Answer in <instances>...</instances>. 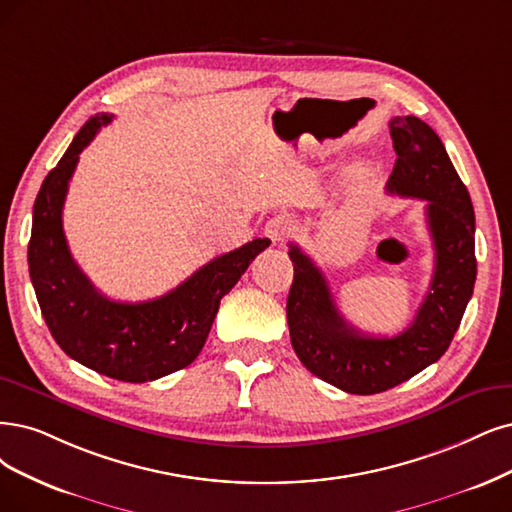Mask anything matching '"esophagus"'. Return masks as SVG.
Returning <instances> with one entry per match:
<instances>
[{"label": "esophagus", "mask_w": 512, "mask_h": 512, "mask_svg": "<svg viewBox=\"0 0 512 512\" xmlns=\"http://www.w3.org/2000/svg\"><path fill=\"white\" fill-rule=\"evenodd\" d=\"M291 232V223L282 217V215H276L272 217L268 223H266V236L272 240V242H282Z\"/></svg>", "instance_id": "34e87169"}]
</instances>
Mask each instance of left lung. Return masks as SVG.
<instances>
[{
	"label": "left lung",
	"mask_w": 512,
	"mask_h": 512,
	"mask_svg": "<svg viewBox=\"0 0 512 512\" xmlns=\"http://www.w3.org/2000/svg\"><path fill=\"white\" fill-rule=\"evenodd\" d=\"M396 151L388 194L426 202L434 274L413 323L394 337L365 335L339 314L316 263L289 246L293 285L287 299L291 344L299 361L327 384L350 394H377L437 363L456 335L477 280L475 211L468 189L426 122L390 120Z\"/></svg>",
	"instance_id": "obj_1"
}]
</instances>
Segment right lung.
<instances>
[{"mask_svg": "<svg viewBox=\"0 0 512 512\" xmlns=\"http://www.w3.org/2000/svg\"><path fill=\"white\" fill-rule=\"evenodd\" d=\"M111 118L92 116L44 179L33 204L29 276L46 325L67 356L113 380L143 384L194 363L221 297L270 240L255 238L215 257L158 299L122 304L99 293L69 253L63 204L82 149Z\"/></svg>", "mask_w": 512, "mask_h": 512, "instance_id": "add662e5", "label": "right lung"}]
</instances>
